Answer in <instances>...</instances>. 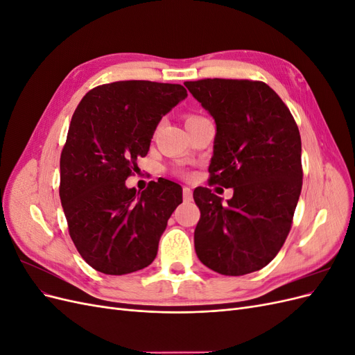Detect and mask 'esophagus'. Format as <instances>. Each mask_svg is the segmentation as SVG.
Returning <instances> with one entry per match:
<instances>
[{
	"label": "esophagus",
	"instance_id": "obj_1",
	"mask_svg": "<svg viewBox=\"0 0 355 355\" xmlns=\"http://www.w3.org/2000/svg\"><path fill=\"white\" fill-rule=\"evenodd\" d=\"M192 200V191L188 187H184V201L189 202Z\"/></svg>",
	"mask_w": 355,
	"mask_h": 355
}]
</instances>
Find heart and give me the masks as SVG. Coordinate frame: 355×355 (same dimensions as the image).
Listing matches in <instances>:
<instances>
[{"label":"heart","instance_id":"b5f03b06","mask_svg":"<svg viewBox=\"0 0 355 355\" xmlns=\"http://www.w3.org/2000/svg\"><path fill=\"white\" fill-rule=\"evenodd\" d=\"M200 118H202V116L194 115V114H189V115H187V124H189V123H192V121H197V120H200Z\"/></svg>","mask_w":355,"mask_h":355}]
</instances>
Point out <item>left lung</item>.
<instances>
[{"label":"left lung","instance_id":"1","mask_svg":"<svg viewBox=\"0 0 355 355\" xmlns=\"http://www.w3.org/2000/svg\"><path fill=\"white\" fill-rule=\"evenodd\" d=\"M184 84L216 123L209 182L234 188L227 204L209 188L194 191L198 259L222 275L259 271L283 247L302 189L297 124L263 81Z\"/></svg>","mask_w":355,"mask_h":355}]
</instances>
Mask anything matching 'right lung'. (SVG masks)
Here are the masks:
<instances>
[{"label":"right lung","instance_id":"add662e5","mask_svg":"<svg viewBox=\"0 0 355 355\" xmlns=\"http://www.w3.org/2000/svg\"><path fill=\"white\" fill-rule=\"evenodd\" d=\"M188 96L180 84L115 81L75 110L60 154L59 196L71 239L96 271L124 275L151 265L182 188L159 178L142 192L125 180L149 151L163 115Z\"/></svg>","mask_w":355,"mask_h":355}]
</instances>
